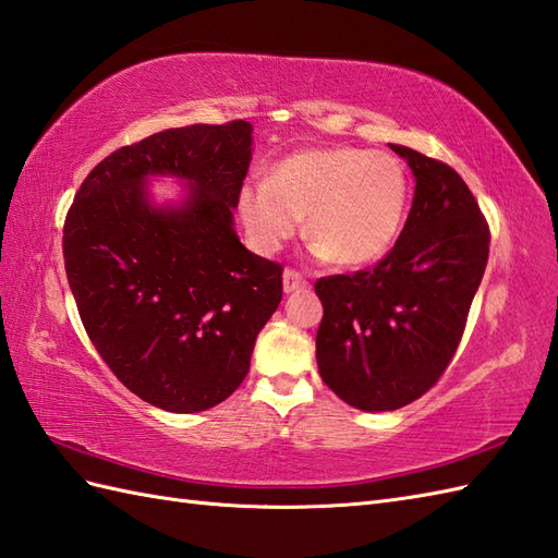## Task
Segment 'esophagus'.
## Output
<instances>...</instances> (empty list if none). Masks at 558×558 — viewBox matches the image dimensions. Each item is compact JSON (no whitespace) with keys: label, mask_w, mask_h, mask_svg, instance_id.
I'll list each match as a JSON object with an SVG mask.
<instances>
[{"label":"esophagus","mask_w":558,"mask_h":558,"mask_svg":"<svg viewBox=\"0 0 558 558\" xmlns=\"http://www.w3.org/2000/svg\"><path fill=\"white\" fill-rule=\"evenodd\" d=\"M304 284H306V280H304V276L300 274V270H294V268H284V274H282V288H284V292L302 290Z\"/></svg>","instance_id":"1"}]
</instances>
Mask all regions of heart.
<instances>
[{"instance_id": "heart-1", "label": "heart", "mask_w": 558, "mask_h": 558, "mask_svg": "<svg viewBox=\"0 0 558 558\" xmlns=\"http://www.w3.org/2000/svg\"><path fill=\"white\" fill-rule=\"evenodd\" d=\"M409 202L401 163L385 151L314 147L294 151L240 192V214L252 242L276 252L306 218L320 256L340 266L380 258L399 235Z\"/></svg>"}]
</instances>
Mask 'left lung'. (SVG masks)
Returning <instances> with one entry per match:
<instances>
[{
    "mask_svg": "<svg viewBox=\"0 0 558 558\" xmlns=\"http://www.w3.org/2000/svg\"><path fill=\"white\" fill-rule=\"evenodd\" d=\"M390 147L416 178L399 240L373 268L316 280L318 373L361 411L401 409L439 380L489 256V226L454 168Z\"/></svg>",
    "mask_w": 558,
    "mask_h": 558,
    "instance_id": "left-lung-1",
    "label": "left lung"
}]
</instances>
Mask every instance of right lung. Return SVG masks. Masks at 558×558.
Masks as SVG:
<instances>
[{"label": "right lung", "instance_id": "1", "mask_svg": "<svg viewBox=\"0 0 558 558\" xmlns=\"http://www.w3.org/2000/svg\"><path fill=\"white\" fill-rule=\"evenodd\" d=\"M252 161V125L168 128L109 154L63 223V264L87 338L147 404L206 411L250 373L256 335L282 300V266L232 228ZM147 174L189 180L191 197L154 207Z\"/></svg>", "mask_w": 558, "mask_h": 558}]
</instances>
